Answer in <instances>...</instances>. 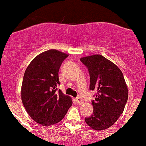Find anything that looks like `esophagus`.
<instances>
[{"label":"esophagus","instance_id":"obj_1","mask_svg":"<svg viewBox=\"0 0 146 146\" xmlns=\"http://www.w3.org/2000/svg\"><path fill=\"white\" fill-rule=\"evenodd\" d=\"M75 101H76L77 104H78L83 103V100H82V98H80V97H77V98H75Z\"/></svg>","mask_w":146,"mask_h":146}]
</instances>
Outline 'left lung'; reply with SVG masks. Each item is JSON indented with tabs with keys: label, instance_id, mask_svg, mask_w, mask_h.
Returning a JSON list of instances; mask_svg holds the SVG:
<instances>
[{
	"label": "left lung",
	"instance_id": "obj_1",
	"mask_svg": "<svg viewBox=\"0 0 146 146\" xmlns=\"http://www.w3.org/2000/svg\"><path fill=\"white\" fill-rule=\"evenodd\" d=\"M90 75V90H95L92 100L93 113L85 118L90 128H108L117 121L128 101V92L123 73L115 64L101 55L80 59Z\"/></svg>",
	"mask_w": 146,
	"mask_h": 146
}]
</instances>
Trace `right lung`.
Returning <instances> with one entry per match:
<instances>
[{
    "mask_svg": "<svg viewBox=\"0 0 146 146\" xmlns=\"http://www.w3.org/2000/svg\"><path fill=\"white\" fill-rule=\"evenodd\" d=\"M67 54L51 49L36 56L27 68L23 77L21 98L27 112L37 123L50 125L58 123L71 106L70 97L57 86L58 73Z\"/></svg>",
    "mask_w": 146,
    "mask_h": 146,
    "instance_id": "obj_1",
    "label": "right lung"
}]
</instances>
